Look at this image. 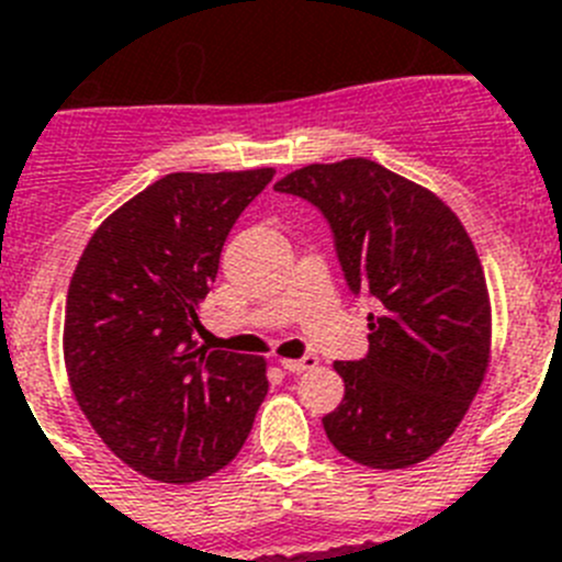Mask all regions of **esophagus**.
<instances>
[{"label": "esophagus", "mask_w": 562, "mask_h": 562, "mask_svg": "<svg viewBox=\"0 0 562 562\" xmlns=\"http://www.w3.org/2000/svg\"><path fill=\"white\" fill-rule=\"evenodd\" d=\"M281 366H284V371H290V374H304V371L315 369L317 357L306 355V357H301V360H281Z\"/></svg>", "instance_id": "esophagus-1"}]
</instances>
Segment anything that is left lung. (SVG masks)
Masks as SVG:
<instances>
[{
    "instance_id": "obj_1",
    "label": "left lung",
    "mask_w": 562,
    "mask_h": 562,
    "mask_svg": "<svg viewBox=\"0 0 562 562\" xmlns=\"http://www.w3.org/2000/svg\"><path fill=\"white\" fill-rule=\"evenodd\" d=\"M329 222L351 295L369 297V351L335 362L342 402L329 441L374 470L419 464L464 419L490 360V295L475 247L439 196L355 157L286 173Z\"/></svg>"
}]
</instances>
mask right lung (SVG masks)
I'll list each match as a JSON object with an SVG mask.
<instances>
[{"label": "right lung", "mask_w": 562, "mask_h": 562, "mask_svg": "<svg viewBox=\"0 0 562 562\" xmlns=\"http://www.w3.org/2000/svg\"><path fill=\"white\" fill-rule=\"evenodd\" d=\"M272 173H166L98 227L72 272V394L106 448L154 481L188 484L236 459L270 389L261 357L207 351L193 329L227 233Z\"/></svg>", "instance_id": "1"}]
</instances>
